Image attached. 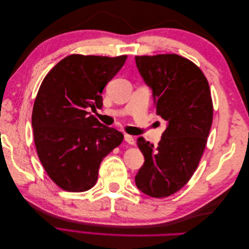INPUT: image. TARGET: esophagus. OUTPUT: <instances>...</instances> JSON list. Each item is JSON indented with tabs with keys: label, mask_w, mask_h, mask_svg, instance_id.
I'll list each match as a JSON object with an SVG mask.
<instances>
[{
	"label": "esophagus",
	"mask_w": 249,
	"mask_h": 249,
	"mask_svg": "<svg viewBox=\"0 0 249 249\" xmlns=\"http://www.w3.org/2000/svg\"><path fill=\"white\" fill-rule=\"evenodd\" d=\"M124 140H125V142H127V143H129V144H131V145H134V144H135V139L131 136V135L124 134Z\"/></svg>",
	"instance_id": "34e87169"
}]
</instances>
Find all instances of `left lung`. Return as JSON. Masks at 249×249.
<instances>
[{"instance_id":"1","label":"left lung","mask_w":249,"mask_h":249,"mask_svg":"<svg viewBox=\"0 0 249 249\" xmlns=\"http://www.w3.org/2000/svg\"><path fill=\"white\" fill-rule=\"evenodd\" d=\"M135 60L153 90L157 115L167 123L156 147L138 138L145 161L135 183L148 196L167 197L182 189L198 166L213 122L212 96L205 74L189 59L160 54Z\"/></svg>"}]
</instances>
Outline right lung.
<instances>
[{
  "instance_id": "1",
  "label": "right lung",
  "mask_w": 249,
  "mask_h": 249,
  "mask_svg": "<svg viewBox=\"0 0 249 249\" xmlns=\"http://www.w3.org/2000/svg\"><path fill=\"white\" fill-rule=\"evenodd\" d=\"M126 58L70 55L41 83L32 112L34 142L44 170L65 191L91 189L103 159L123 142L124 134L102 124L89 108H102L103 90Z\"/></svg>"
}]
</instances>
